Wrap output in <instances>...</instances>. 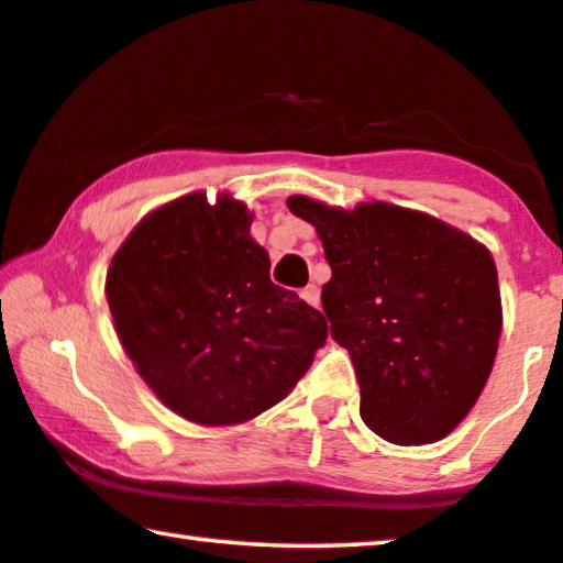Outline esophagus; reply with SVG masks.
Listing matches in <instances>:
<instances>
[{
    "instance_id": "obj_1",
    "label": "esophagus",
    "mask_w": 563,
    "mask_h": 563,
    "mask_svg": "<svg viewBox=\"0 0 563 563\" xmlns=\"http://www.w3.org/2000/svg\"><path fill=\"white\" fill-rule=\"evenodd\" d=\"M302 299L310 307H320V289L314 287V284H310V287L302 289Z\"/></svg>"
}]
</instances>
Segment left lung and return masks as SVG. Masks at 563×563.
<instances>
[{
    "mask_svg": "<svg viewBox=\"0 0 563 563\" xmlns=\"http://www.w3.org/2000/svg\"><path fill=\"white\" fill-rule=\"evenodd\" d=\"M287 207L325 249L322 310L356 368L361 418L389 443L441 441L495 366L503 299L489 249L389 202L343 210L295 195Z\"/></svg>",
    "mask_w": 563,
    "mask_h": 563,
    "instance_id": "left-lung-1",
    "label": "left lung"
}]
</instances>
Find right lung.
I'll return each instance as SVG.
<instances>
[{
    "label": "right lung",
    "instance_id": "add662e5",
    "mask_svg": "<svg viewBox=\"0 0 563 563\" xmlns=\"http://www.w3.org/2000/svg\"><path fill=\"white\" fill-rule=\"evenodd\" d=\"M251 222L233 195L191 191L145 214L107 268L135 372L197 426H241L282 402L328 338L325 318L272 282Z\"/></svg>",
    "mask_w": 563,
    "mask_h": 563
}]
</instances>
